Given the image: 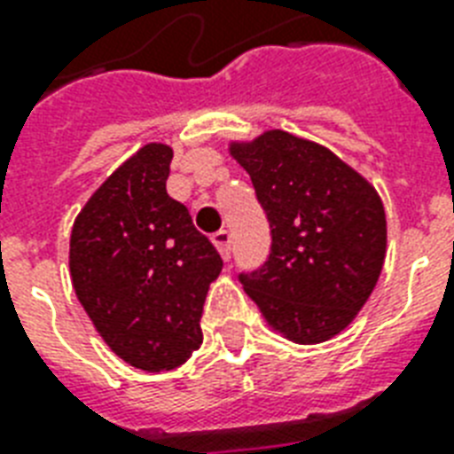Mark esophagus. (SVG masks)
<instances>
[{"label":"esophagus","instance_id":"obj_1","mask_svg":"<svg viewBox=\"0 0 454 454\" xmlns=\"http://www.w3.org/2000/svg\"><path fill=\"white\" fill-rule=\"evenodd\" d=\"M212 242L216 245V249H219V254L228 262V259H231V233H228V231H219V233H214Z\"/></svg>","mask_w":454,"mask_h":454}]
</instances>
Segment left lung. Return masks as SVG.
I'll return each instance as SVG.
<instances>
[{
  "mask_svg": "<svg viewBox=\"0 0 454 454\" xmlns=\"http://www.w3.org/2000/svg\"><path fill=\"white\" fill-rule=\"evenodd\" d=\"M270 226L269 259L240 273L273 330L317 344L351 323L380 280L387 214L358 171L287 131L231 144Z\"/></svg>",
  "mask_w": 454,
  "mask_h": 454,
  "instance_id": "left-lung-1",
  "label": "left lung"
}]
</instances>
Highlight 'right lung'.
<instances>
[{"label": "right lung", "mask_w": 454, "mask_h": 454, "mask_svg": "<svg viewBox=\"0 0 454 454\" xmlns=\"http://www.w3.org/2000/svg\"><path fill=\"white\" fill-rule=\"evenodd\" d=\"M169 145L148 144L89 198L70 235L74 294L129 365L164 372L202 344L200 317L223 262L167 192Z\"/></svg>", "instance_id": "1"}]
</instances>
